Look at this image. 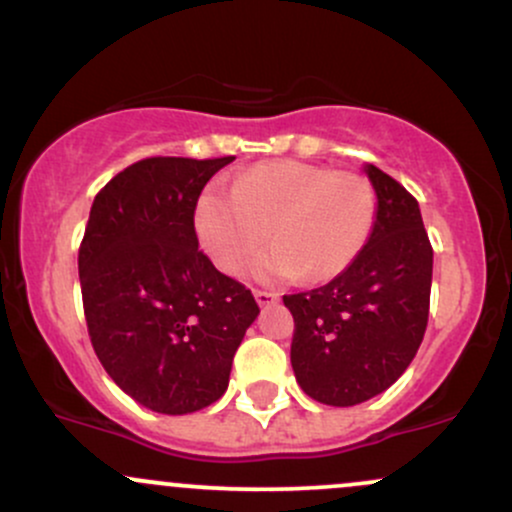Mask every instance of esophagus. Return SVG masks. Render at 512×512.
I'll return each mask as SVG.
<instances>
[{"instance_id": "1", "label": "esophagus", "mask_w": 512, "mask_h": 512, "mask_svg": "<svg viewBox=\"0 0 512 512\" xmlns=\"http://www.w3.org/2000/svg\"><path fill=\"white\" fill-rule=\"evenodd\" d=\"M255 301L260 308H267V305H274L279 301V293L274 291H255Z\"/></svg>"}]
</instances>
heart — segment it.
<instances>
[{
  "instance_id": "b5f03b06",
  "label": "heart",
  "mask_w": 512,
  "mask_h": 512,
  "mask_svg": "<svg viewBox=\"0 0 512 512\" xmlns=\"http://www.w3.org/2000/svg\"><path fill=\"white\" fill-rule=\"evenodd\" d=\"M378 216L373 185L303 161H272L233 180V192L207 190L195 209L199 245L221 272L238 274L269 240L255 264L262 281L342 274L366 248Z\"/></svg>"
}]
</instances>
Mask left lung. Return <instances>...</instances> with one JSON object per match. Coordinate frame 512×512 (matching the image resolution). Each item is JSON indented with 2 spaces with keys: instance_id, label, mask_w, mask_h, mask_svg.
<instances>
[{
  "instance_id": "left-lung-1",
  "label": "left lung",
  "mask_w": 512,
  "mask_h": 512,
  "mask_svg": "<svg viewBox=\"0 0 512 512\" xmlns=\"http://www.w3.org/2000/svg\"><path fill=\"white\" fill-rule=\"evenodd\" d=\"M378 216L356 262L320 289L284 296L296 332L291 366L315 402L354 407L390 387L419 351L431 303L433 248L419 202L363 166Z\"/></svg>"
}]
</instances>
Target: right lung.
Masks as SVG:
<instances>
[{
  "instance_id": "add662e5",
  "label": "right lung",
  "mask_w": 512,
  "mask_h": 512,
  "mask_svg": "<svg viewBox=\"0 0 512 512\" xmlns=\"http://www.w3.org/2000/svg\"><path fill=\"white\" fill-rule=\"evenodd\" d=\"M231 161L144 158L88 214L79 248L88 337L115 385L158 414L214 404L260 315L252 293L199 252L195 233L197 199Z\"/></svg>"
}]
</instances>
